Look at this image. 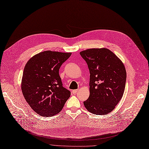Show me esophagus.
<instances>
[{"mask_svg": "<svg viewBox=\"0 0 149 149\" xmlns=\"http://www.w3.org/2000/svg\"><path fill=\"white\" fill-rule=\"evenodd\" d=\"M78 91H79V89H74V90H72V93L75 94V93H76Z\"/></svg>", "mask_w": 149, "mask_h": 149, "instance_id": "34e87169", "label": "esophagus"}]
</instances>
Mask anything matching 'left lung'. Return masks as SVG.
Segmentation results:
<instances>
[{
  "mask_svg": "<svg viewBox=\"0 0 149 149\" xmlns=\"http://www.w3.org/2000/svg\"><path fill=\"white\" fill-rule=\"evenodd\" d=\"M90 72L89 97L83 102L91 113L106 115L115 109L125 89L126 70L122 61L109 49L91 48L80 52Z\"/></svg>",
  "mask_w": 149,
  "mask_h": 149,
  "instance_id": "obj_1",
  "label": "left lung"
}]
</instances>
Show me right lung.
<instances>
[{
	"label": "right lung",
	"instance_id": "1",
	"mask_svg": "<svg viewBox=\"0 0 149 149\" xmlns=\"http://www.w3.org/2000/svg\"><path fill=\"white\" fill-rule=\"evenodd\" d=\"M71 52L45 51L31 57L23 70L21 89L31 109L43 116L58 113L70 96L63 87L59 69Z\"/></svg>",
	"mask_w": 149,
	"mask_h": 149
}]
</instances>
